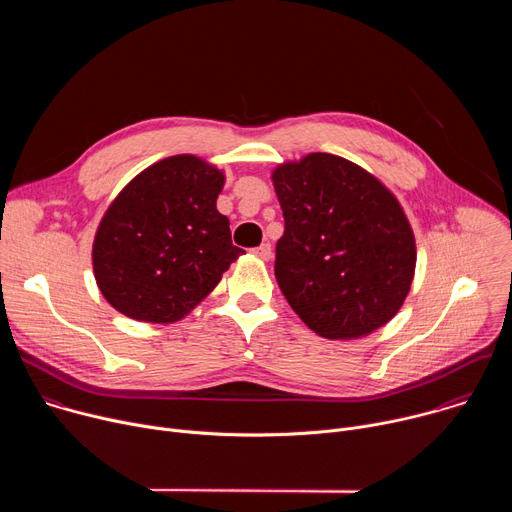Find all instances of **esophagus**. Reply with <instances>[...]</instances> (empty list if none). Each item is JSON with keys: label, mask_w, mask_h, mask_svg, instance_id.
<instances>
[{"label": "esophagus", "mask_w": 512, "mask_h": 512, "mask_svg": "<svg viewBox=\"0 0 512 512\" xmlns=\"http://www.w3.org/2000/svg\"><path fill=\"white\" fill-rule=\"evenodd\" d=\"M253 255L255 257H259V259H263V261H269L271 259V245L269 243H263L261 247H257V249H253Z\"/></svg>", "instance_id": "1"}]
</instances>
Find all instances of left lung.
I'll return each instance as SVG.
<instances>
[{"mask_svg":"<svg viewBox=\"0 0 512 512\" xmlns=\"http://www.w3.org/2000/svg\"><path fill=\"white\" fill-rule=\"evenodd\" d=\"M285 231L275 279L302 322L322 338L354 340L403 306L417 249L397 196L371 172L314 152L271 172Z\"/></svg>","mask_w":512,"mask_h":512,"instance_id":"obj_1","label":"left lung"}]
</instances>
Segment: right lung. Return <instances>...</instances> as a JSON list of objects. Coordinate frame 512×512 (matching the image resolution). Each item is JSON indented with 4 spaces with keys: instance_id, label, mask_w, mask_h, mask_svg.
Wrapping results in <instances>:
<instances>
[{
    "instance_id": "add662e5",
    "label": "right lung",
    "mask_w": 512,
    "mask_h": 512,
    "mask_svg": "<svg viewBox=\"0 0 512 512\" xmlns=\"http://www.w3.org/2000/svg\"><path fill=\"white\" fill-rule=\"evenodd\" d=\"M225 172L180 154L139 172L109 204L93 241L103 298L137 322L188 316L245 251L216 198Z\"/></svg>"
}]
</instances>
